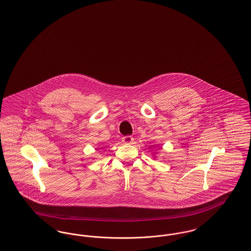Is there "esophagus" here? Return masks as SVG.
I'll use <instances>...</instances> for the list:
<instances>
[{
    "instance_id": "obj_1",
    "label": "esophagus",
    "mask_w": 251,
    "mask_h": 251,
    "mask_svg": "<svg viewBox=\"0 0 251 251\" xmlns=\"http://www.w3.org/2000/svg\"><path fill=\"white\" fill-rule=\"evenodd\" d=\"M122 142L126 144V145H131V144L133 143V138L130 136V135L124 136V137H122Z\"/></svg>"
}]
</instances>
